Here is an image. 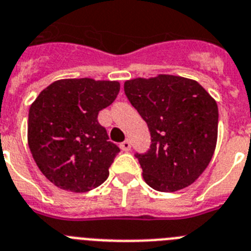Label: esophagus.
I'll return each mask as SVG.
<instances>
[{
  "mask_svg": "<svg viewBox=\"0 0 251 251\" xmlns=\"http://www.w3.org/2000/svg\"><path fill=\"white\" fill-rule=\"evenodd\" d=\"M120 148H121L124 151H128V150L131 149V143H130V140H125L124 143L120 144Z\"/></svg>",
  "mask_w": 251,
  "mask_h": 251,
  "instance_id": "obj_1",
  "label": "esophagus"
}]
</instances>
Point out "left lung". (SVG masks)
Segmentation results:
<instances>
[{"instance_id": "obj_1", "label": "left lung", "mask_w": 251, "mask_h": 251, "mask_svg": "<svg viewBox=\"0 0 251 251\" xmlns=\"http://www.w3.org/2000/svg\"><path fill=\"white\" fill-rule=\"evenodd\" d=\"M124 89L151 135L149 151L136 154L144 180L159 192L188 187L216 149V101L196 80L171 74L126 80Z\"/></svg>"}]
</instances>
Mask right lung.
I'll return each instance as SVG.
<instances>
[{
    "instance_id": "obj_1",
    "label": "right lung",
    "mask_w": 251,
    "mask_h": 251,
    "mask_svg": "<svg viewBox=\"0 0 251 251\" xmlns=\"http://www.w3.org/2000/svg\"><path fill=\"white\" fill-rule=\"evenodd\" d=\"M119 91L117 80L59 79L30 106V151L41 173L60 189L88 192L107 179L120 149L108 141L97 116Z\"/></svg>"
}]
</instances>
